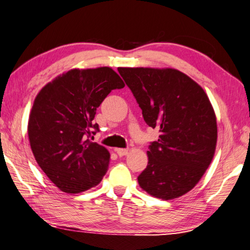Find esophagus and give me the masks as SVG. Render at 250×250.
I'll use <instances>...</instances> for the list:
<instances>
[{"label":"esophagus","mask_w":250,"mask_h":250,"mask_svg":"<svg viewBox=\"0 0 250 250\" xmlns=\"http://www.w3.org/2000/svg\"><path fill=\"white\" fill-rule=\"evenodd\" d=\"M116 152L118 154V156L122 157V156H125V155H126V154H128V149H126V148H116Z\"/></svg>","instance_id":"esophagus-1"}]
</instances>
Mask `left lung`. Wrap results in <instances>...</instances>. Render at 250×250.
Returning <instances> with one entry per match:
<instances>
[{
    "label": "left lung",
    "mask_w": 250,
    "mask_h": 250,
    "mask_svg": "<svg viewBox=\"0 0 250 250\" xmlns=\"http://www.w3.org/2000/svg\"><path fill=\"white\" fill-rule=\"evenodd\" d=\"M137 99L148 126L160 137L148 146V163L140 187L163 200L190 191L214 156V110L198 83L175 69L118 67Z\"/></svg>",
    "instance_id": "1"
}]
</instances>
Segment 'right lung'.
I'll use <instances>...</instances> for the list:
<instances>
[{"label": "right lung", "instance_id": "right-lung-1", "mask_svg": "<svg viewBox=\"0 0 250 250\" xmlns=\"http://www.w3.org/2000/svg\"><path fill=\"white\" fill-rule=\"evenodd\" d=\"M125 87L111 67L73 69L43 86L28 120L31 151L40 168L63 192L80 193L105 176L110 154L88 138L99 130L96 109L112 89Z\"/></svg>", "mask_w": 250, "mask_h": 250}]
</instances>
